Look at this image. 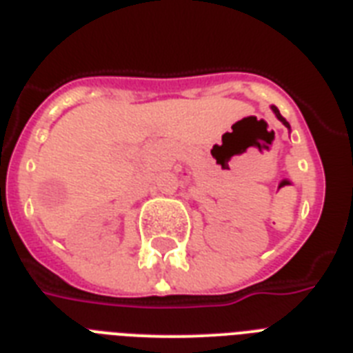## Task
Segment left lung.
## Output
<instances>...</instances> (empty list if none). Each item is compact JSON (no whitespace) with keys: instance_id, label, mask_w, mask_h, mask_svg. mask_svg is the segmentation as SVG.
<instances>
[{"instance_id":"left-lung-1","label":"left lung","mask_w":353,"mask_h":353,"mask_svg":"<svg viewBox=\"0 0 353 353\" xmlns=\"http://www.w3.org/2000/svg\"><path fill=\"white\" fill-rule=\"evenodd\" d=\"M271 110H273V113H274V117L279 119V121H280V122H282V124H284V126H285V128H288V130H291V126H290V122L285 121V119H284V117H282V115H280V112H279V108H276V106H271Z\"/></svg>"}]
</instances>
